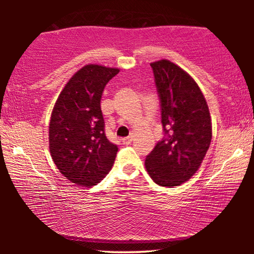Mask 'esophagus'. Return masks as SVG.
Instances as JSON below:
<instances>
[{
    "instance_id": "obj_1",
    "label": "esophagus",
    "mask_w": 254,
    "mask_h": 254,
    "mask_svg": "<svg viewBox=\"0 0 254 254\" xmlns=\"http://www.w3.org/2000/svg\"><path fill=\"white\" fill-rule=\"evenodd\" d=\"M122 142L123 144H130L132 142V136H127V137H123L122 139Z\"/></svg>"
}]
</instances>
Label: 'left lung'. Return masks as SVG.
Here are the masks:
<instances>
[{"label":"left lung","instance_id":"obj_1","mask_svg":"<svg viewBox=\"0 0 254 254\" xmlns=\"http://www.w3.org/2000/svg\"><path fill=\"white\" fill-rule=\"evenodd\" d=\"M150 66L165 136L145 158V168L160 186H179L198 170L209 148L208 106L196 81L174 63L162 59Z\"/></svg>","mask_w":254,"mask_h":254}]
</instances>
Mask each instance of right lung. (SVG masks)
Listing matches in <instances>:
<instances>
[{
  "label": "right lung",
  "mask_w": 254,
  "mask_h": 254,
  "mask_svg": "<svg viewBox=\"0 0 254 254\" xmlns=\"http://www.w3.org/2000/svg\"><path fill=\"white\" fill-rule=\"evenodd\" d=\"M118 68L86 65L71 77L56 102L49 124L55 165L71 183L92 187L109 174L118 145L105 135L101 98Z\"/></svg>",
  "instance_id": "1"
}]
</instances>
